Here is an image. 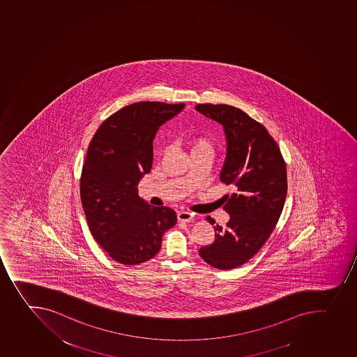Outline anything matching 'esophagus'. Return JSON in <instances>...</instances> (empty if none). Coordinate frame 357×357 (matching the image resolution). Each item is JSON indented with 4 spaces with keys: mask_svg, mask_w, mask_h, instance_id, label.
Returning a JSON list of instances; mask_svg holds the SVG:
<instances>
[{
    "mask_svg": "<svg viewBox=\"0 0 357 357\" xmlns=\"http://www.w3.org/2000/svg\"><path fill=\"white\" fill-rule=\"evenodd\" d=\"M195 219V215L190 212H178L177 213V220L181 222H190Z\"/></svg>",
    "mask_w": 357,
    "mask_h": 357,
    "instance_id": "1",
    "label": "esophagus"
}]
</instances>
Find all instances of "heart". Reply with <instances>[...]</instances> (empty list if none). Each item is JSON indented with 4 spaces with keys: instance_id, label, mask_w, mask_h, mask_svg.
Segmentation results:
<instances>
[{
    "instance_id": "obj_1",
    "label": "heart",
    "mask_w": 357,
    "mask_h": 357,
    "mask_svg": "<svg viewBox=\"0 0 357 357\" xmlns=\"http://www.w3.org/2000/svg\"><path fill=\"white\" fill-rule=\"evenodd\" d=\"M190 145H191V152H203V153H208L209 155H212L213 150H214L212 142L206 137L195 138L191 141Z\"/></svg>"
}]
</instances>
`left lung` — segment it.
Returning a JSON list of instances; mask_svg holds the SVG:
<instances>
[{"mask_svg": "<svg viewBox=\"0 0 357 357\" xmlns=\"http://www.w3.org/2000/svg\"><path fill=\"white\" fill-rule=\"evenodd\" d=\"M196 109L223 127L227 155L220 180L234 188L222 198L230 220L225 228L214 227L215 241L199 254L212 267L234 269L260 251L276 227L287 192L285 161L267 129L241 109L225 104H198Z\"/></svg>", "mask_w": 357, "mask_h": 357, "instance_id": "1", "label": "left lung"}]
</instances>
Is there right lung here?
Masks as SVG:
<instances>
[{
    "mask_svg": "<svg viewBox=\"0 0 357 357\" xmlns=\"http://www.w3.org/2000/svg\"><path fill=\"white\" fill-rule=\"evenodd\" d=\"M184 104L139 102L125 106L97 129L80 181L81 203L90 231L113 260L143 264L160 251L162 236L176 225L169 207L138 197L137 184L152 167L158 129Z\"/></svg>",
    "mask_w": 357,
    "mask_h": 357,
    "instance_id": "1",
    "label": "right lung"
}]
</instances>
